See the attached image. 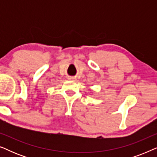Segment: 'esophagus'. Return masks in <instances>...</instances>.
Instances as JSON below:
<instances>
[{"label": "esophagus", "instance_id": "1", "mask_svg": "<svg viewBox=\"0 0 157 157\" xmlns=\"http://www.w3.org/2000/svg\"><path fill=\"white\" fill-rule=\"evenodd\" d=\"M72 79H74V78H72Z\"/></svg>", "mask_w": 157, "mask_h": 157}]
</instances>
